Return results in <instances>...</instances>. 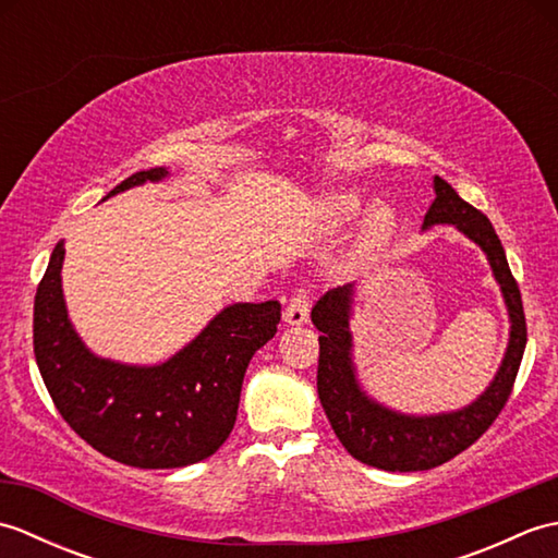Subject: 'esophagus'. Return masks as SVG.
<instances>
[{
	"mask_svg": "<svg viewBox=\"0 0 558 558\" xmlns=\"http://www.w3.org/2000/svg\"><path fill=\"white\" fill-rule=\"evenodd\" d=\"M310 310H312V294L306 288H298L290 298L282 318H286L288 326H302L310 322Z\"/></svg>",
	"mask_w": 558,
	"mask_h": 558,
	"instance_id": "34e87169",
	"label": "esophagus"
}]
</instances>
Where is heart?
Returning <instances> with one entry per match:
<instances>
[{"label": "heart", "mask_w": 558, "mask_h": 558, "mask_svg": "<svg viewBox=\"0 0 558 558\" xmlns=\"http://www.w3.org/2000/svg\"><path fill=\"white\" fill-rule=\"evenodd\" d=\"M360 208H362V201L354 196V194H336V196L328 198L330 218L338 220V222H345V220L354 218L360 213ZM386 222H388V213L386 210L378 208V210L372 213V228L374 230H384Z\"/></svg>", "instance_id": "obj_1"}]
</instances>
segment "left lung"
Listing matches in <instances>:
<instances>
[{
  "label": "left lung",
  "instance_id": "left-lung-1",
  "mask_svg": "<svg viewBox=\"0 0 558 558\" xmlns=\"http://www.w3.org/2000/svg\"><path fill=\"white\" fill-rule=\"evenodd\" d=\"M434 192L436 198L424 216V230L444 222L456 225L472 242H477L489 258L511 316V340L501 369L472 405L448 414H432V417H408L378 405L362 393L354 378L350 357L352 338L348 330L352 286L328 290L312 310V322L322 330L316 388L326 417L352 458L388 472L432 470L475 444L511 398L527 342L523 300L492 222L475 206L462 201L441 177H434Z\"/></svg>",
  "mask_w": 558,
  "mask_h": 558
}]
</instances>
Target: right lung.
<instances>
[{
    "label": "right lung",
    "instance_id": "add662e5",
    "mask_svg": "<svg viewBox=\"0 0 558 558\" xmlns=\"http://www.w3.org/2000/svg\"><path fill=\"white\" fill-rule=\"evenodd\" d=\"M165 174L162 168L141 170L108 196ZM62 260L59 240L35 292L33 352L64 422L98 453L132 468H184L216 453L234 426L248 362L276 336L280 304H232L172 360L126 366L90 354L74 333L62 298Z\"/></svg>",
    "mask_w": 558,
    "mask_h": 558
}]
</instances>
